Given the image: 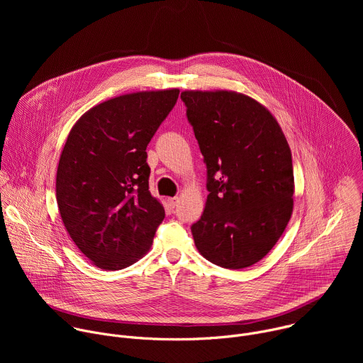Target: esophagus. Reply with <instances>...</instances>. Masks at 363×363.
<instances>
[{"mask_svg":"<svg viewBox=\"0 0 363 363\" xmlns=\"http://www.w3.org/2000/svg\"><path fill=\"white\" fill-rule=\"evenodd\" d=\"M178 202H179V199H178L177 196H174V198H168V203L172 206V208H175V206L178 205Z\"/></svg>","mask_w":363,"mask_h":363,"instance_id":"34e87169","label":"esophagus"}]
</instances>
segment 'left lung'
Returning <instances> with one entry per match:
<instances>
[{"label": "left lung", "mask_w": 363, "mask_h": 363, "mask_svg": "<svg viewBox=\"0 0 363 363\" xmlns=\"http://www.w3.org/2000/svg\"><path fill=\"white\" fill-rule=\"evenodd\" d=\"M206 167L205 210L191 225L198 251L224 269L260 262L293 211L289 143L272 113L234 91H182Z\"/></svg>", "instance_id": "1"}]
</instances>
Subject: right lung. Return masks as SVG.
<instances>
[{"mask_svg": "<svg viewBox=\"0 0 363 363\" xmlns=\"http://www.w3.org/2000/svg\"><path fill=\"white\" fill-rule=\"evenodd\" d=\"M179 90L139 91L100 103L70 130L57 168L56 198L79 250L105 270H121L152 245L165 218L149 192L146 146Z\"/></svg>", "mask_w": 363, "mask_h": 363, "instance_id": "right-lung-1", "label": "right lung"}]
</instances>
